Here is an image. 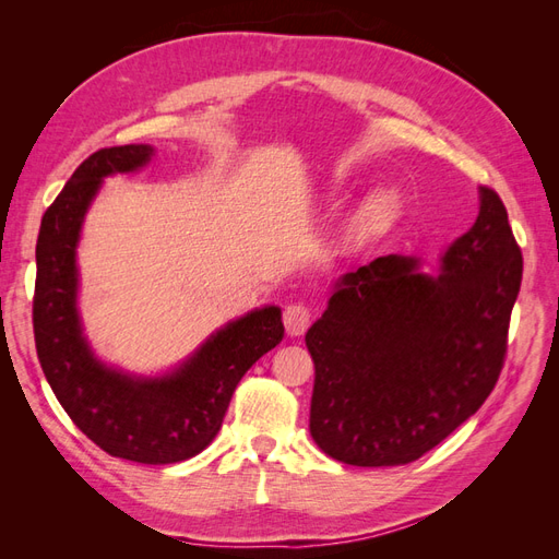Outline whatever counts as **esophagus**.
<instances>
[{
  "mask_svg": "<svg viewBox=\"0 0 559 559\" xmlns=\"http://www.w3.org/2000/svg\"><path fill=\"white\" fill-rule=\"evenodd\" d=\"M312 321V310L306 306V302H292V306L284 308V326L292 335L306 333Z\"/></svg>",
  "mask_w": 559,
  "mask_h": 559,
  "instance_id": "esophagus-1",
  "label": "esophagus"
}]
</instances>
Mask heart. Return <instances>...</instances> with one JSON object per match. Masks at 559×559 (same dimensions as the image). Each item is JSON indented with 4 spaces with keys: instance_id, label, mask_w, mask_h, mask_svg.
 Returning a JSON list of instances; mask_svg holds the SVG:
<instances>
[{
    "instance_id": "b5f03b06",
    "label": "heart",
    "mask_w": 559,
    "mask_h": 559,
    "mask_svg": "<svg viewBox=\"0 0 559 559\" xmlns=\"http://www.w3.org/2000/svg\"><path fill=\"white\" fill-rule=\"evenodd\" d=\"M396 210H399V198L392 191H382L373 195L359 210V214L354 216V224H352L354 235H366L382 228L389 218L396 214Z\"/></svg>"
}]
</instances>
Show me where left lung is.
<instances>
[{
    "label": "left lung",
    "mask_w": 559,
    "mask_h": 559,
    "mask_svg": "<svg viewBox=\"0 0 559 559\" xmlns=\"http://www.w3.org/2000/svg\"><path fill=\"white\" fill-rule=\"evenodd\" d=\"M522 251L497 191L438 275L380 257L337 284L306 345L314 361L310 433L333 460H419L492 394L509 349Z\"/></svg>",
    "instance_id": "8db88e82"
}]
</instances>
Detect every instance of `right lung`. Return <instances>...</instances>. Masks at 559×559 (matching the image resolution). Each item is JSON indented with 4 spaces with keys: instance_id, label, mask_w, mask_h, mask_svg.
I'll return each instance as SVG.
<instances>
[{
    "instance_id": "1",
    "label": "right lung",
    "mask_w": 559,
    "mask_h": 559,
    "mask_svg": "<svg viewBox=\"0 0 559 559\" xmlns=\"http://www.w3.org/2000/svg\"><path fill=\"white\" fill-rule=\"evenodd\" d=\"M154 148H99L44 212L37 238L32 326L44 376L74 425L111 456L175 464L205 450L222 429L235 386L284 335L280 308L253 310L212 335L193 359L160 380H132L93 359L76 314L74 249L103 177L142 167Z\"/></svg>"
}]
</instances>
